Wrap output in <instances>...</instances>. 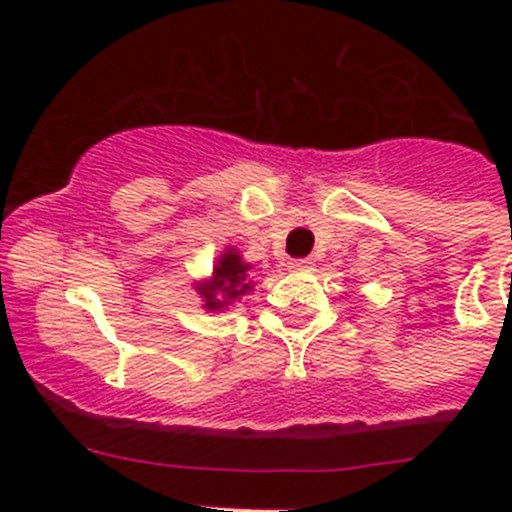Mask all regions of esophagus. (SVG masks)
<instances>
[{"label":"esophagus","mask_w":512,"mask_h":512,"mask_svg":"<svg viewBox=\"0 0 512 512\" xmlns=\"http://www.w3.org/2000/svg\"><path fill=\"white\" fill-rule=\"evenodd\" d=\"M289 267H292V270H297V272H309L314 267V262L312 260H292V262H289Z\"/></svg>","instance_id":"34e87169"}]
</instances>
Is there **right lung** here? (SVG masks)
Wrapping results in <instances>:
<instances>
[{"instance_id":"1","label":"right lung","mask_w":512,"mask_h":512,"mask_svg":"<svg viewBox=\"0 0 512 512\" xmlns=\"http://www.w3.org/2000/svg\"><path fill=\"white\" fill-rule=\"evenodd\" d=\"M252 270L255 267L242 260L237 247H225L215 260L210 277L193 282V289L203 299L205 312H225L232 304L240 302L245 294H252V289H255Z\"/></svg>"}]
</instances>
